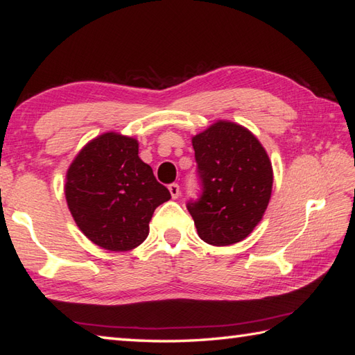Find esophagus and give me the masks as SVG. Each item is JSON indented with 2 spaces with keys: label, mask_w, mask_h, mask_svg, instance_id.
<instances>
[{
  "label": "esophagus",
  "mask_w": 355,
  "mask_h": 355,
  "mask_svg": "<svg viewBox=\"0 0 355 355\" xmlns=\"http://www.w3.org/2000/svg\"><path fill=\"white\" fill-rule=\"evenodd\" d=\"M169 192L172 198H178L180 197V186L177 183L169 184Z\"/></svg>",
  "instance_id": "34e87169"
}]
</instances>
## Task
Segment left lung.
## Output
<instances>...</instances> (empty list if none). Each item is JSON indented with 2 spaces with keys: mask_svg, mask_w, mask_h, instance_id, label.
<instances>
[{
  "mask_svg": "<svg viewBox=\"0 0 355 355\" xmlns=\"http://www.w3.org/2000/svg\"><path fill=\"white\" fill-rule=\"evenodd\" d=\"M192 146L201 184L187 210L198 236L212 245L247 238L262 220L273 186L271 162L244 126L220 120L195 135Z\"/></svg>",
  "mask_w": 355,
  "mask_h": 355,
  "instance_id": "8db88e82",
  "label": "left lung"
}]
</instances>
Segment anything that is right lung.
Segmentation results:
<instances>
[{"label": "right lung", "instance_id": "add662e5", "mask_svg": "<svg viewBox=\"0 0 355 355\" xmlns=\"http://www.w3.org/2000/svg\"><path fill=\"white\" fill-rule=\"evenodd\" d=\"M65 198L92 243L105 250L128 252L146 239L154 210L171 193L140 160L137 140L105 132L87 143L70 164Z\"/></svg>", "mask_w": 355, "mask_h": 355}]
</instances>
